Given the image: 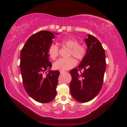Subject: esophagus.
<instances>
[{
  "label": "esophagus",
  "instance_id": "34e87169",
  "mask_svg": "<svg viewBox=\"0 0 127 127\" xmlns=\"http://www.w3.org/2000/svg\"><path fill=\"white\" fill-rule=\"evenodd\" d=\"M60 72L61 74H64V73L65 72V71H60Z\"/></svg>",
  "mask_w": 127,
  "mask_h": 127
}]
</instances>
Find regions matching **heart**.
<instances>
[{"mask_svg":"<svg viewBox=\"0 0 127 127\" xmlns=\"http://www.w3.org/2000/svg\"><path fill=\"white\" fill-rule=\"evenodd\" d=\"M61 43L70 49V55L73 56L78 60H81L85 57L86 53L85 46L78 44V41L74 38H63L61 40ZM48 53L52 59H55L59 54L58 46L54 44H51L49 48ZM77 61L73 58H60L53 64V68L56 70L65 71L75 67Z\"/></svg>","mask_w":127,"mask_h":127,"instance_id":"obj_1","label":"heart"}]
</instances>
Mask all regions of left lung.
Here are the masks:
<instances>
[{
    "label": "left lung",
    "instance_id": "left-lung-1",
    "mask_svg": "<svg viewBox=\"0 0 127 127\" xmlns=\"http://www.w3.org/2000/svg\"><path fill=\"white\" fill-rule=\"evenodd\" d=\"M85 39L87 49L85 57L77 68L70 71L71 81L70 91L77 101L84 103L93 99L102 87L104 75L106 69L104 49L97 38L87 34ZM83 70L78 73V70Z\"/></svg>",
    "mask_w": 127,
    "mask_h": 127
}]
</instances>
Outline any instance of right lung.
Masks as SVG:
<instances>
[{
  "label": "right lung",
  "mask_w": 127,
  "mask_h": 127,
  "mask_svg": "<svg viewBox=\"0 0 127 127\" xmlns=\"http://www.w3.org/2000/svg\"><path fill=\"white\" fill-rule=\"evenodd\" d=\"M58 33L41 31L31 36L21 51L20 69L27 93L38 102L52 101L57 94L59 70H51L48 49ZM49 69L45 75L44 72ZM47 71L46 72V73Z\"/></svg>",
  "instance_id": "right-lung-1"
}]
</instances>
